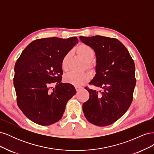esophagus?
Instances as JSON below:
<instances>
[{"instance_id": "obj_1", "label": "esophagus", "mask_w": 154, "mask_h": 154, "mask_svg": "<svg viewBox=\"0 0 154 154\" xmlns=\"http://www.w3.org/2000/svg\"><path fill=\"white\" fill-rule=\"evenodd\" d=\"M75 88H76V90L77 92H79L80 91L82 90L83 88L82 87H80V86H76Z\"/></svg>"}]
</instances>
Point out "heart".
I'll list each match as a JSON object with an SVG mask.
<instances>
[{
	"label": "heart",
	"mask_w": 154,
	"mask_h": 154,
	"mask_svg": "<svg viewBox=\"0 0 154 154\" xmlns=\"http://www.w3.org/2000/svg\"><path fill=\"white\" fill-rule=\"evenodd\" d=\"M77 53L80 54L83 59L86 62V67L88 69H92L93 66L91 62L94 59L95 53L94 51L89 45L82 44L78 46L76 49ZM70 58V53H67L64 56L61 63L62 69L63 71H66L68 67V62ZM89 79V74L87 72H83L78 73L71 72L65 76L64 80L66 83H71L74 85H81L87 82Z\"/></svg>",
	"instance_id": "heart-1"
}]
</instances>
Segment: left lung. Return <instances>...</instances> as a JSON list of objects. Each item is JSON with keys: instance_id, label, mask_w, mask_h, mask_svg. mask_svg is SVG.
Masks as SVG:
<instances>
[{"instance_id": "obj_1", "label": "left lung", "mask_w": 154, "mask_h": 154, "mask_svg": "<svg viewBox=\"0 0 154 154\" xmlns=\"http://www.w3.org/2000/svg\"><path fill=\"white\" fill-rule=\"evenodd\" d=\"M96 53V75L85 87L89 98L83 104L85 117L91 123L105 127L114 123L127 111L133 100L136 80L135 64L128 51L119 40L96 35L80 36Z\"/></svg>"}]
</instances>
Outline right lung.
I'll return each mask as SVG.
<instances>
[{
	"label": "right lung",
	"instance_id": "1",
	"mask_svg": "<svg viewBox=\"0 0 154 154\" xmlns=\"http://www.w3.org/2000/svg\"><path fill=\"white\" fill-rule=\"evenodd\" d=\"M78 42L76 37L37 39L22 51L15 66L13 84L17 103L34 123L48 126L62 118L67 101L76 94L74 87L61 82L62 60ZM57 84L53 91L52 83Z\"/></svg>",
	"mask_w": 154,
	"mask_h": 154
}]
</instances>
